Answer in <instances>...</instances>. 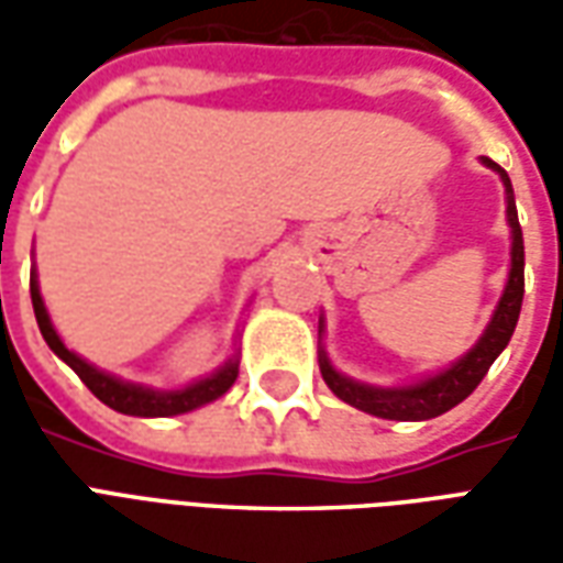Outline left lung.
Returning a JSON list of instances; mask_svg holds the SVG:
<instances>
[{
    "instance_id": "1",
    "label": "left lung",
    "mask_w": 563,
    "mask_h": 563,
    "mask_svg": "<svg viewBox=\"0 0 563 563\" xmlns=\"http://www.w3.org/2000/svg\"><path fill=\"white\" fill-rule=\"evenodd\" d=\"M488 168H495L504 180L507 189V222L512 232V246H509V277L504 286V295L497 301V310L492 322L485 325L483 338L476 341L471 353L461 355L459 362H452L446 371H440L434 377H424L413 386H395V389H379V386H365L355 379L343 377L341 371H334L329 362L325 350H319V371L322 379L329 383V389L346 401L355 410H365L379 419H395V422H422V419H434V416L446 413L455 404H461L471 395L488 367L495 365V358L504 353V346L516 331L519 322L521 298H525V241H521L519 213H516V198H512V184H509L507 172L492 159H483ZM322 329V325H319Z\"/></svg>"
}]
</instances>
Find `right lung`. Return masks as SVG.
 I'll return each instance as SVG.
<instances>
[{
	"label": "right lung",
	"instance_id": "obj_1",
	"mask_svg": "<svg viewBox=\"0 0 563 563\" xmlns=\"http://www.w3.org/2000/svg\"><path fill=\"white\" fill-rule=\"evenodd\" d=\"M30 292H32V310H35V319H38V329H42V338L47 341V346L54 350L63 362H66L80 379L84 386L99 398L102 404H108L111 410L126 416H180L196 410V407H205V404L217 401L220 395L232 389V383L238 379V362L229 358L220 371H213L210 377L196 379L184 389L174 391H159L147 389V386H139V383H126V379H117L111 374H104L99 367H92L90 362H84L80 355H75L68 350L66 343L59 341L54 322L47 317V307L42 301V292H38V277L32 271L30 277Z\"/></svg>",
	"mask_w": 563,
	"mask_h": 563
}]
</instances>
